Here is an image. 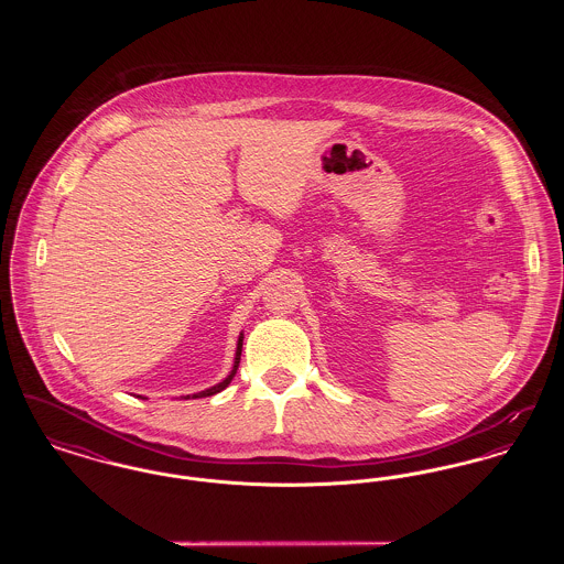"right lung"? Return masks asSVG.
<instances>
[{"label": "right lung", "instance_id": "1", "mask_svg": "<svg viewBox=\"0 0 564 564\" xmlns=\"http://www.w3.org/2000/svg\"><path fill=\"white\" fill-rule=\"evenodd\" d=\"M242 332L241 336H239V340H237V350H235V364H232V370H230V375L226 376L221 382H217L214 387H209V389H205V391H200V393H194V395H186L184 400H189V398H209V395H215V393H219V391H224L228 384H230V380L235 378L237 375V370H239V361H241V350H242ZM137 398H141V395H137ZM141 400H148V398H141Z\"/></svg>", "mask_w": 564, "mask_h": 564}]
</instances>
